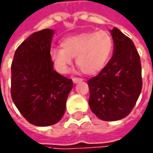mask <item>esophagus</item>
Listing matches in <instances>:
<instances>
[{"mask_svg":"<svg viewBox=\"0 0 153 153\" xmlns=\"http://www.w3.org/2000/svg\"><path fill=\"white\" fill-rule=\"evenodd\" d=\"M80 81H83V79H81V78H78V77H74V78H73V82H74V84H77V83H79V82H80Z\"/></svg>","mask_w":153,"mask_h":153,"instance_id":"esophagus-1","label":"esophagus"}]
</instances>
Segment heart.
<instances>
[{
	"label": "heart",
	"instance_id": "heart-1",
	"mask_svg": "<svg viewBox=\"0 0 153 153\" xmlns=\"http://www.w3.org/2000/svg\"><path fill=\"white\" fill-rule=\"evenodd\" d=\"M60 48L49 52L51 60L59 73H66L74 57L80 70L86 74H96L101 71L110 59L113 49V39L110 33L100 30L85 32L63 38Z\"/></svg>",
	"mask_w": 153,
	"mask_h": 153
}]
</instances>
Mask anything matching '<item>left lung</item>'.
Segmentation results:
<instances>
[{
    "label": "left lung",
    "mask_w": 153,
    "mask_h": 153,
    "mask_svg": "<svg viewBox=\"0 0 153 153\" xmlns=\"http://www.w3.org/2000/svg\"><path fill=\"white\" fill-rule=\"evenodd\" d=\"M111 33L113 56L99 74L88 80L90 109L105 121L128 116L142 88L141 60L133 42L116 27Z\"/></svg>",
    "instance_id": "8db88e82"
}]
</instances>
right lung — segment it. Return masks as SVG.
Listing matches in <instances>:
<instances>
[{
  "mask_svg": "<svg viewBox=\"0 0 153 153\" xmlns=\"http://www.w3.org/2000/svg\"><path fill=\"white\" fill-rule=\"evenodd\" d=\"M54 31L43 29L22 42L11 63V94L20 113L31 124L47 126L63 117L73 81L53 70L50 59Z\"/></svg>",
  "mask_w": 153,
  "mask_h": 153,
  "instance_id": "add662e5",
  "label": "right lung"
}]
</instances>
